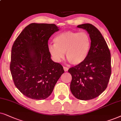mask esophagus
Wrapping results in <instances>:
<instances>
[{"instance_id":"1","label":"esophagus","mask_w":121,"mask_h":121,"mask_svg":"<svg viewBox=\"0 0 121 121\" xmlns=\"http://www.w3.org/2000/svg\"><path fill=\"white\" fill-rule=\"evenodd\" d=\"M64 71H68V70H69V68L67 67L64 66Z\"/></svg>"}]
</instances>
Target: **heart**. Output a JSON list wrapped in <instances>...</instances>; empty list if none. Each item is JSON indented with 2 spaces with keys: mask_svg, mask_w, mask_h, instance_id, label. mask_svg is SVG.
I'll return each instance as SVG.
<instances>
[{
  "mask_svg": "<svg viewBox=\"0 0 121 121\" xmlns=\"http://www.w3.org/2000/svg\"><path fill=\"white\" fill-rule=\"evenodd\" d=\"M54 44H49L50 54L56 62L66 59L74 65H80L86 60L91 48V40L86 32L66 31L59 34L54 39Z\"/></svg>",
  "mask_w": 121,
  "mask_h": 121,
  "instance_id": "obj_1",
  "label": "heart"
}]
</instances>
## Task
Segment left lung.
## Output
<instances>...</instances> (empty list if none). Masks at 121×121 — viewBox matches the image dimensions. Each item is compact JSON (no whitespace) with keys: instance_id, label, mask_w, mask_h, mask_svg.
Masks as SVG:
<instances>
[{"instance_id":"left-lung-1","label":"left lung","mask_w":121,"mask_h":121,"mask_svg":"<svg viewBox=\"0 0 121 121\" xmlns=\"http://www.w3.org/2000/svg\"><path fill=\"white\" fill-rule=\"evenodd\" d=\"M89 34L91 45L88 55L83 63L69 69L72 76L70 90L81 100L98 97L107 88L111 74L110 51L100 31L91 24L77 26Z\"/></svg>"}]
</instances>
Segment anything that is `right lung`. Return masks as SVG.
<instances>
[{"label":"right lung","instance_id":"add662e5","mask_svg":"<svg viewBox=\"0 0 121 121\" xmlns=\"http://www.w3.org/2000/svg\"><path fill=\"white\" fill-rule=\"evenodd\" d=\"M59 28L54 24L31 23L13 45L10 69L17 88L24 96L44 99L50 95L64 70L51 59L48 40Z\"/></svg>","mask_w":121,"mask_h":121}]
</instances>
